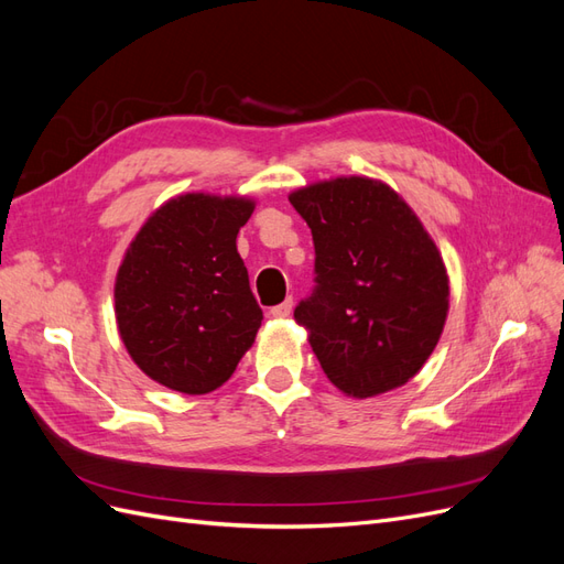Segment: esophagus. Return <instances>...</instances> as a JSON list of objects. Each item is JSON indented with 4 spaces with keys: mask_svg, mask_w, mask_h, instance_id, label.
I'll use <instances>...</instances> for the list:
<instances>
[{
    "mask_svg": "<svg viewBox=\"0 0 564 564\" xmlns=\"http://www.w3.org/2000/svg\"><path fill=\"white\" fill-rule=\"evenodd\" d=\"M292 308H294V301L286 299L280 305H275V308H270V315L272 317H289V315H292Z\"/></svg>",
    "mask_w": 564,
    "mask_h": 564,
    "instance_id": "1",
    "label": "esophagus"
}]
</instances>
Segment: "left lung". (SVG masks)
Instances as JSON below:
<instances>
[{"label":"left lung","instance_id":"obj_1","mask_svg":"<svg viewBox=\"0 0 564 564\" xmlns=\"http://www.w3.org/2000/svg\"><path fill=\"white\" fill-rule=\"evenodd\" d=\"M313 232L315 289L294 317L327 379L350 398L404 386L435 350L449 311L442 256L406 202L348 176L289 195Z\"/></svg>","mask_w":564,"mask_h":564}]
</instances>
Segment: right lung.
Instances as JSON below:
<instances>
[{
	"instance_id": "obj_1",
	"label": "right lung",
	"mask_w": 564,
	"mask_h": 564,
	"mask_svg": "<svg viewBox=\"0 0 564 564\" xmlns=\"http://www.w3.org/2000/svg\"><path fill=\"white\" fill-rule=\"evenodd\" d=\"M253 212L245 197L169 199L133 237L115 282L119 336L152 381L204 395L251 348L263 311L237 253Z\"/></svg>"
}]
</instances>
